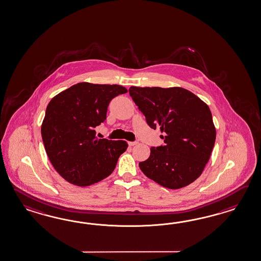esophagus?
Returning <instances> with one entry per match:
<instances>
[{"instance_id": "obj_1", "label": "esophagus", "mask_w": 261, "mask_h": 261, "mask_svg": "<svg viewBox=\"0 0 261 261\" xmlns=\"http://www.w3.org/2000/svg\"><path fill=\"white\" fill-rule=\"evenodd\" d=\"M138 143H139L138 141H129V142H128L129 146H134V145H137Z\"/></svg>"}]
</instances>
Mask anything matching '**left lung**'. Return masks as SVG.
Wrapping results in <instances>:
<instances>
[{
	"label": "left lung",
	"instance_id": "left-lung-1",
	"mask_svg": "<svg viewBox=\"0 0 261 261\" xmlns=\"http://www.w3.org/2000/svg\"><path fill=\"white\" fill-rule=\"evenodd\" d=\"M129 94L146 118L148 125L160 128L164 145L151 148L140 170L167 189L177 190L195 181L203 172L216 140L210 108L182 88H139Z\"/></svg>",
	"mask_w": 261,
	"mask_h": 261
}]
</instances>
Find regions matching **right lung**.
I'll use <instances>...</instances> for the list:
<instances>
[{"instance_id": "right-lung-1", "label": "right lung", "mask_w": 261, "mask_h": 261, "mask_svg": "<svg viewBox=\"0 0 261 261\" xmlns=\"http://www.w3.org/2000/svg\"><path fill=\"white\" fill-rule=\"evenodd\" d=\"M126 92L119 85L82 82L48 103L41 125L45 150L56 171L70 184L87 187L108 177L126 151V141L98 140L94 130L107 120L110 101Z\"/></svg>"}]
</instances>
